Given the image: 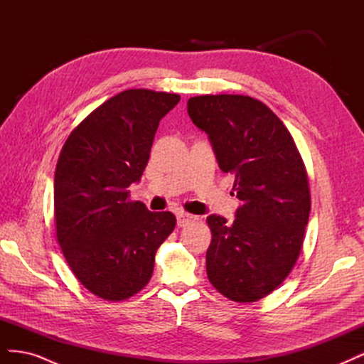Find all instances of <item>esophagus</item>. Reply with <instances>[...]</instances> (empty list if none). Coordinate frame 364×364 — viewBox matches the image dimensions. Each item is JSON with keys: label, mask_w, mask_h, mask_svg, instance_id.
<instances>
[{"label": "esophagus", "mask_w": 364, "mask_h": 364, "mask_svg": "<svg viewBox=\"0 0 364 364\" xmlns=\"http://www.w3.org/2000/svg\"><path fill=\"white\" fill-rule=\"evenodd\" d=\"M197 220L196 215H191V214H186V213H179L178 214V226L183 228V226H188L191 223H194Z\"/></svg>", "instance_id": "obj_1"}]
</instances>
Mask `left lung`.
<instances>
[{
	"instance_id": "left-lung-1",
	"label": "left lung",
	"mask_w": 364,
	"mask_h": 364,
	"mask_svg": "<svg viewBox=\"0 0 364 364\" xmlns=\"http://www.w3.org/2000/svg\"><path fill=\"white\" fill-rule=\"evenodd\" d=\"M193 123L211 139L220 168L234 174L241 200L235 220L209 215L206 273L235 302H257L277 290L301 255L311 209L304 159L282 121L249 95L188 100Z\"/></svg>"
}]
</instances>
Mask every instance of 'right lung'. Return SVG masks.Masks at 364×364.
<instances>
[{
  "mask_svg": "<svg viewBox=\"0 0 364 364\" xmlns=\"http://www.w3.org/2000/svg\"><path fill=\"white\" fill-rule=\"evenodd\" d=\"M181 95L127 90L109 98L65 141L54 174L58 243L74 277L105 301L149 284L155 255L176 226L168 213L130 200L162 117Z\"/></svg>",
  "mask_w": 364,
  "mask_h": 364,
  "instance_id": "1",
  "label": "right lung"
}]
</instances>
